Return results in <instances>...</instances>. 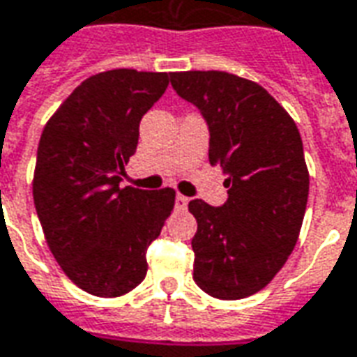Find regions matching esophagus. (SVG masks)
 I'll use <instances>...</instances> for the list:
<instances>
[{
  "label": "esophagus",
  "instance_id": "obj_1",
  "mask_svg": "<svg viewBox=\"0 0 357 357\" xmlns=\"http://www.w3.org/2000/svg\"><path fill=\"white\" fill-rule=\"evenodd\" d=\"M186 204H188V198H186V196H183V194H176V200H174L176 210H184V208H186Z\"/></svg>",
  "mask_w": 357,
  "mask_h": 357
}]
</instances>
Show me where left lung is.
I'll return each mask as SVG.
<instances>
[{
    "label": "left lung",
    "mask_w": 357,
    "mask_h": 357,
    "mask_svg": "<svg viewBox=\"0 0 357 357\" xmlns=\"http://www.w3.org/2000/svg\"><path fill=\"white\" fill-rule=\"evenodd\" d=\"M173 89L202 110L210 163L225 174L227 202L192 200L194 282L233 301L266 287L296 249L309 169L294 118L262 85L227 71H176Z\"/></svg>",
    "instance_id": "left-lung-1"
}]
</instances>
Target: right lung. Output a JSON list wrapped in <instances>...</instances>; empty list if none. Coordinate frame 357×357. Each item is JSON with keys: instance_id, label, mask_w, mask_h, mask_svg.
Segmentation results:
<instances>
[{"instance_id": "right-lung-1", "label": "right lung", "mask_w": 357, "mask_h": 357, "mask_svg": "<svg viewBox=\"0 0 357 357\" xmlns=\"http://www.w3.org/2000/svg\"><path fill=\"white\" fill-rule=\"evenodd\" d=\"M167 85L169 73L100 71L73 89L43 130L34 208L56 262L91 296H126L144 282L147 245L174 208L173 188L120 186L139 120Z\"/></svg>"}]
</instances>
